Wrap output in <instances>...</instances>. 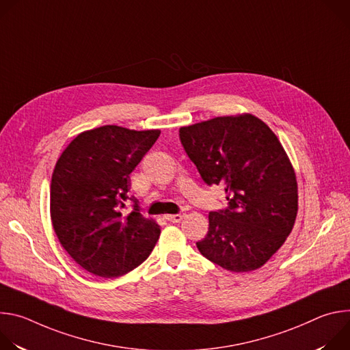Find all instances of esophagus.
<instances>
[{"instance_id": "1", "label": "esophagus", "mask_w": 350, "mask_h": 350, "mask_svg": "<svg viewBox=\"0 0 350 350\" xmlns=\"http://www.w3.org/2000/svg\"><path fill=\"white\" fill-rule=\"evenodd\" d=\"M183 217H184V213H177V215H167V216H166V219H167L169 221H172V223H180V221L183 220Z\"/></svg>"}]
</instances>
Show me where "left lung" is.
<instances>
[{"label": "left lung", "instance_id": "obj_1", "mask_svg": "<svg viewBox=\"0 0 350 350\" xmlns=\"http://www.w3.org/2000/svg\"><path fill=\"white\" fill-rule=\"evenodd\" d=\"M188 158L208 185H224L228 206L209 213L196 242L206 259L234 271L262 267L285 242L297 213L293 167L277 135L254 115L180 129Z\"/></svg>", "mask_w": 350, "mask_h": 350}]
</instances>
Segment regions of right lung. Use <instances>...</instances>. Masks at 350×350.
Listing matches in <instances>:
<instances>
[{"instance_id": "1", "label": "right lung", "mask_w": 350, "mask_h": 350, "mask_svg": "<svg viewBox=\"0 0 350 350\" xmlns=\"http://www.w3.org/2000/svg\"><path fill=\"white\" fill-rule=\"evenodd\" d=\"M159 130L103 126L80 133L59 157L51 180L54 231L84 270L116 278L138 267L155 247L159 226L130 196V173L158 139ZM133 211L124 217L125 202Z\"/></svg>"}]
</instances>
